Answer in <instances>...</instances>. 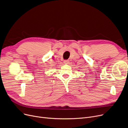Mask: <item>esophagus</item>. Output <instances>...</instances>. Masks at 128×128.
I'll return each mask as SVG.
<instances>
[{"label":"esophagus","mask_w":128,"mask_h":128,"mask_svg":"<svg viewBox=\"0 0 128 128\" xmlns=\"http://www.w3.org/2000/svg\"><path fill=\"white\" fill-rule=\"evenodd\" d=\"M69 63V60H65L64 61V63L66 64H68Z\"/></svg>","instance_id":"34e87169"}]
</instances>
